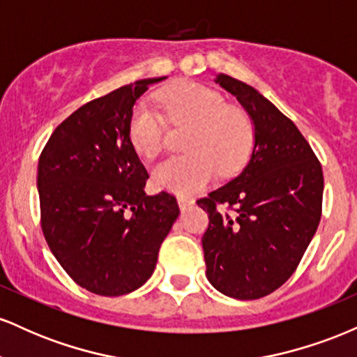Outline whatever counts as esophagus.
Returning a JSON list of instances; mask_svg holds the SVG:
<instances>
[{
	"label": "esophagus",
	"instance_id": "34e87169",
	"mask_svg": "<svg viewBox=\"0 0 357 357\" xmlns=\"http://www.w3.org/2000/svg\"><path fill=\"white\" fill-rule=\"evenodd\" d=\"M178 204H179V208H181V210H186V208L192 206V204H195V202H192V199L184 198V196H178Z\"/></svg>",
	"mask_w": 357,
	"mask_h": 357
}]
</instances>
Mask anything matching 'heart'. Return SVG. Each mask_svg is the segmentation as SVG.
Listing matches in <instances>:
<instances>
[{
    "instance_id": "obj_1",
    "label": "heart",
    "mask_w": 357,
    "mask_h": 357,
    "mask_svg": "<svg viewBox=\"0 0 357 357\" xmlns=\"http://www.w3.org/2000/svg\"><path fill=\"white\" fill-rule=\"evenodd\" d=\"M166 117L176 126H190L184 151L153 171L161 190L179 195L199 191L215 178L230 176L247 162L253 144L252 122L243 110L227 105L215 90L198 84H181L158 97ZM165 117L153 105L141 102L130 117L129 134L142 158L153 159L165 144Z\"/></svg>"
}]
</instances>
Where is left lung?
Wrapping results in <instances>:
<instances>
[{
	"label": "left lung",
	"mask_w": 357,
	"mask_h": 357,
	"mask_svg": "<svg viewBox=\"0 0 357 357\" xmlns=\"http://www.w3.org/2000/svg\"><path fill=\"white\" fill-rule=\"evenodd\" d=\"M213 82L248 114L253 147L236 178L198 202L210 215L202 240L206 278L225 296L253 301L285 284L315 235L322 167L296 124L257 89L225 73Z\"/></svg>",
	"instance_id": "obj_1"
}]
</instances>
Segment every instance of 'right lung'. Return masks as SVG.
<instances>
[{"label": "right lung", "mask_w": 357, "mask_h": 357, "mask_svg": "<svg viewBox=\"0 0 357 357\" xmlns=\"http://www.w3.org/2000/svg\"><path fill=\"white\" fill-rule=\"evenodd\" d=\"M166 79L137 80L82 105L53 130L40 155L45 240L65 272L97 296H124L144 285L179 216L169 192L146 195L149 174L129 134L139 97Z\"/></svg>", "instance_id": "add662e5"}]
</instances>
